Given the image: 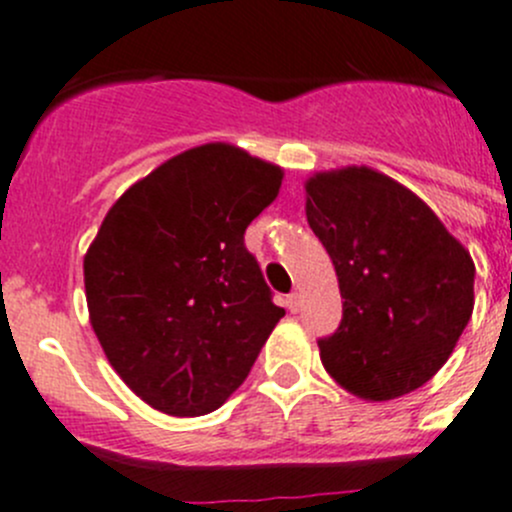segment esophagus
Returning a JSON list of instances; mask_svg holds the SVG:
<instances>
[{
  "label": "esophagus",
  "mask_w": 512,
  "mask_h": 512,
  "mask_svg": "<svg viewBox=\"0 0 512 512\" xmlns=\"http://www.w3.org/2000/svg\"><path fill=\"white\" fill-rule=\"evenodd\" d=\"M287 307H290V312L300 310V307H302L300 292H292V295H287Z\"/></svg>",
  "instance_id": "1"
}]
</instances>
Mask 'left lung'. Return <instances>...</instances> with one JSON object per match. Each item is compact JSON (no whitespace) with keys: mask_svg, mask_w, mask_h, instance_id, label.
Segmentation results:
<instances>
[{"mask_svg":"<svg viewBox=\"0 0 512 512\" xmlns=\"http://www.w3.org/2000/svg\"><path fill=\"white\" fill-rule=\"evenodd\" d=\"M305 215L342 295L340 327L317 342L325 370L367 403L423 388L473 315L470 252L413 190L365 165L307 177Z\"/></svg>","mask_w":512,"mask_h":512,"instance_id":"1","label":"left lung"}]
</instances>
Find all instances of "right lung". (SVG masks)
Segmentation results:
<instances>
[{"label":"right lung","mask_w":512,"mask_h":512,"mask_svg":"<svg viewBox=\"0 0 512 512\" xmlns=\"http://www.w3.org/2000/svg\"><path fill=\"white\" fill-rule=\"evenodd\" d=\"M282 177L242 147L207 142L162 162L104 215L84 255L89 322L150 408L175 418L220 408L285 315L245 250Z\"/></svg>","instance_id":"obj_1"}]
</instances>
